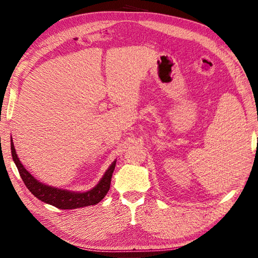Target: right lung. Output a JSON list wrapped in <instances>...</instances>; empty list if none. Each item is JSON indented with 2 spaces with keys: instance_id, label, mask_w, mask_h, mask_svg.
<instances>
[{
  "instance_id": "add662e5",
  "label": "right lung",
  "mask_w": 258,
  "mask_h": 258,
  "mask_svg": "<svg viewBox=\"0 0 258 258\" xmlns=\"http://www.w3.org/2000/svg\"><path fill=\"white\" fill-rule=\"evenodd\" d=\"M11 154L13 161L18 167L21 178L25 183L26 187L29 189L30 192L42 202L47 203L52 206H55L58 209H75L80 207H86L91 205H96L110 190L112 174L116 166V161L105 171L100 182L91 190L87 192H71L62 189L54 188L35 180L28 170L22 165L21 161L15 150V145L11 140Z\"/></svg>"
}]
</instances>
